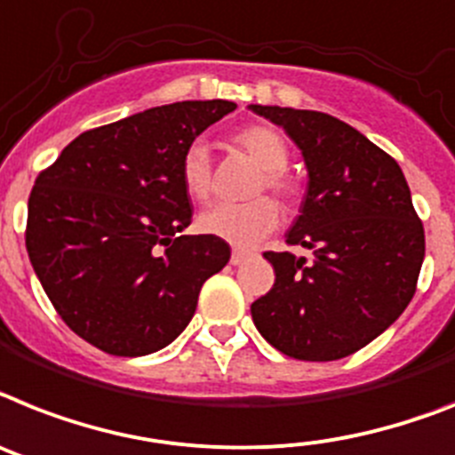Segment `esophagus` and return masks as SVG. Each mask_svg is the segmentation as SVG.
<instances>
[{"label": "esophagus", "instance_id": "obj_1", "mask_svg": "<svg viewBox=\"0 0 455 455\" xmlns=\"http://www.w3.org/2000/svg\"><path fill=\"white\" fill-rule=\"evenodd\" d=\"M247 259H250V254H247V251L235 250L234 254H231V263H234V266H240V263H245Z\"/></svg>", "mask_w": 455, "mask_h": 455}]
</instances>
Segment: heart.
I'll list each match as a JSON object with an SVG mask.
<instances>
[{
  "label": "heart",
  "instance_id": "b5f03b06",
  "mask_svg": "<svg viewBox=\"0 0 455 455\" xmlns=\"http://www.w3.org/2000/svg\"><path fill=\"white\" fill-rule=\"evenodd\" d=\"M235 143L263 169L259 192L268 187L277 196L293 201L299 196V185L284 173L289 150L280 133L266 124H250L235 133ZM180 178L185 192L196 201H205L212 192V162L208 145L194 140L182 155ZM280 224V208L273 198H254L250 204H215L198 217L201 231L220 238L234 247H254Z\"/></svg>",
  "mask_w": 455,
  "mask_h": 455
}]
</instances>
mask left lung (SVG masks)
Here are the masks:
<instances>
[{
    "label": "left lung",
    "mask_w": 455,
    "mask_h": 455,
    "mask_svg": "<svg viewBox=\"0 0 455 455\" xmlns=\"http://www.w3.org/2000/svg\"><path fill=\"white\" fill-rule=\"evenodd\" d=\"M284 129L307 169L289 251H266L275 284L251 303L259 333L300 361H338L381 335L410 305L426 254L423 224L395 159L319 110L250 104Z\"/></svg>",
    "instance_id": "1"
}]
</instances>
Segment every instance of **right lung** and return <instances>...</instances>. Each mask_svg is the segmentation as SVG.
Wrapping results in <instances>:
<instances>
[{
	"instance_id": "add662e5",
	"label": "right lung",
	"mask_w": 455,
	"mask_h": 455,
	"mask_svg": "<svg viewBox=\"0 0 455 455\" xmlns=\"http://www.w3.org/2000/svg\"><path fill=\"white\" fill-rule=\"evenodd\" d=\"M234 101L155 106L80 133L36 178L27 254L67 326L113 356L164 349L192 322L208 277L231 259L212 235H180L192 201L180 178L196 136Z\"/></svg>"
}]
</instances>
